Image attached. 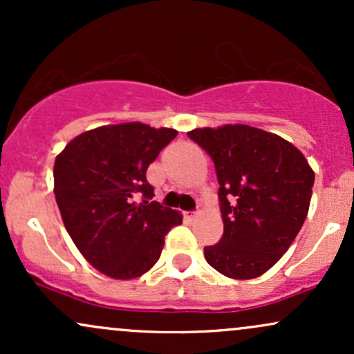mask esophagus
<instances>
[{"label":"esophagus","mask_w":354,"mask_h":354,"mask_svg":"<svg viewBox=\"0 0 354 354\" xmlns=\"http://www.w3.org/2000/svg\"><path fill=\"white\" fill-rule=\"evenodd\" d=\"M198 214H200V213H198V211H189V213H186V216H188L189 219H194V218L198 216Z\"/></svg>","instance_id":"esophagus-1"}]
</instances>
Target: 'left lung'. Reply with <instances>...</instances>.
Instances as JSON below:
<instances>
[{"label":"left lung","instance_id":"1","mask_svg":"<svg viewBox=\"0 0 354 354\" xmlns=\"http://www.w3.org/2000/svg\"><path fill=\"white\" fill-rule=\"evenodd\" d=\"M188 136L209 154L219 183L225 231L205 246L206 261L228 278H258L301 230L315 173L290 141L253 126L198 128Z\"/></svg>","mask_w":354,"mask_h":354}]
</instances>
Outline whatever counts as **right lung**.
<instances>
[{
	"mask_svg": "<svg viewBox=\"0 0 354 354\" xmlns=\"http://www.w3.org/2000/svg\"><path fill=\"white\" fill-rule=\"evenodd\" d=\"M176 135L143 123L101 126L56 156L55 196L64 228L89 265L109 278L146 273L168 231L183 223L178 211L153 201L146 180L148 166Z\"/></svg>",
	"mask_w": 354,
	"mask_h": 354,
	"instance_id": "add662e5",
	"label": "right lung"
}]
</instances>
